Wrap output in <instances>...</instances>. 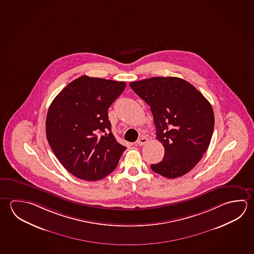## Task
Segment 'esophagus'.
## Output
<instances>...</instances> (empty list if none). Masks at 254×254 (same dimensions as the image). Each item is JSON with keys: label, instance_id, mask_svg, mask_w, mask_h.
I'll return each instance as SVG.
<instances>
[{"label": "esophagus", "instance_id": "obj_1", "mask_svg": "<svg viewBox=\"0 0 254 254\" xmlns=\"http://www.w3.org/2000/svg\"><path fill=\"white\" fill-rule=\"evenodd\" d=\"M147 142H148V138L142 136V137L140 138V139H138L136 142H135V144L139 145V146H142L144 143H146Z\"/></svg>", "mask_w": 254, "mask_h": 254}]
</instances>
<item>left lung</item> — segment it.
<instances>
[{
	"instance_id": "1",
	"label": "left lung",
	"mask_w": 254,
	"mask_h": 254,
	"mask_svg": "<svg viewBox=\"0 0 254 254\" xmlns=\"http://www.w3.org/2000/svg\"><path fill=\"white\" fill-rule=\"evenodd\" d=\"M129 85L151 108L156 138L165 148L163 160L151 164V169L168 178L188 173L211 140L214 112L210 103L179 77L156 76Z\"/></svg>"
}]
</instances>
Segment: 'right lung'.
<instances>
[{
	"instance_id": "add662e5",
	"label": "right lung",
	"mask_w": 254,
	"mask_h": 254,
	"mask_svg": "<svg viewBox=\"0 0 254 254\" xmlns=\"http://www.w3.org/2000/svg\"><path fill=\"white\" fill-rule=\"evenodd\" d=\"M125 87V82L82 76L51 103L46 137L60 162L76 178L96 181L116 169L127 147L112 133L108 109Z\"/></svg>"
}]
</instances>
